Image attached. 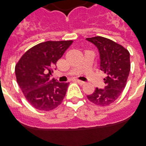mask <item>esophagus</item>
I'll use <instances>...</instances> for the list:
<instances>
[{
  "instance_id": "esophagus-1",
  "label": "esophagus",
  "mask_w": 146,
  "mask_h": 146,
  "mask_svg": "<svg viewBox=\"0 0 146 146\" xmlns=\"http://www.w3.org/2000/svg\"><path fill=\"white\" fill-rule=\"evenodd\" d=\"M75 81H76V82H77L78 84H84V81H82V80H75Z\"/></svg>"
}]
</instances>
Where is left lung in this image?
<instances>
[{
	"label": "left lung",
	"instance_id": "1",
	"mask_svg": "<svg viewBox=\"0 0 146 146\" xmlns=\"http://www.w3.org/2000/svg\"><path fill=\"white\" fill-rule=\"evenodd\" d=\"M86 39L98 49L100 70L107 74L104 88H96L87 97L95 104L108 106L115 101L126 87L130 71V53L123 46L107 38L96 36Z\"/></svg>",
	"mask_w": 146,
	"mask_h": 146
}]
</instances>
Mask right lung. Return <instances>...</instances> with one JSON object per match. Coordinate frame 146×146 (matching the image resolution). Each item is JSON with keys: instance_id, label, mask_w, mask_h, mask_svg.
<instances>
[{"instance_id": "add662e5", "label": "right lung", "mask_w": 146, "mask_h": 146, "mask_svg": "<svg viewBox=\"0 0 146 146\" xmlns=\"http://www.w3.org/2000/svg\"><path fill=\"white\" fill-rule=\"evenodd\" d=\"M72 43L73 40L41 42L25 52L16 65L17 83L35 108L50 111L62 104L70 83L58 82L50 75Z\"/></svg>"}]
</instances>
